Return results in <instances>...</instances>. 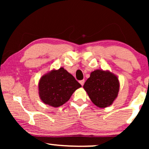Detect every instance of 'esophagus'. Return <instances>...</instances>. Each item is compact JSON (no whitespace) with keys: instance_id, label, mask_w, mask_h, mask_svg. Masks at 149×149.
<instances>
[{"instance_id":"1","label":"esophagus","mask_w":149,"mask_h":149,"mask_svg":"<svg viewBox=\"0 0 149 149\" xmlns=\"http://www.w3.org/2000/svg\"><path fill=\"white\" fill-rule=\"evenodd\" d=\"M79 83H81V85H82V86H83V85H84V83H85V80H81V81H79Z\"/></svg>"}]
</instances>
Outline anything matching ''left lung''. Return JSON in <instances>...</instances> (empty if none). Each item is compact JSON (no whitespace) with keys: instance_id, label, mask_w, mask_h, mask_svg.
Wrapping results in <instances>:
<instances>
[{"instance_id":"8db88e82","label":"left lung","mask_w":149,"mask_h":149,"mask_svg":"<svg viewBox=\"0 0 149 149\" xmlns=\"http://www.w3.org/2000/svg\"><path fill=\"white\" fill-rule=\"evenodd\" d=\"M119 86V79L115 74L98 69L91 72L83 88L95 106L106 108L111 106L117 98Z\"/></svg>"}]
</instances>
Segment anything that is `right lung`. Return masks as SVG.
Listing matches in <instances>:
<instances>
[{
    "instance_id": "1",
    "label": "right lung",
    "mask_w": 149,
    "mask_h": 149,
    "mask_svg": "<svg viewBox=\"0 0 149 149\" xmlns=\"http://www.w3.org/2000/svg\"><path fill=\"white\" fill-rule=\"evenodd\" d=\"M81 87L74 77L61 67L42 76L38 82V94L44 104L57 108L68 102Z\"/></svg>"
}]
</instances>
